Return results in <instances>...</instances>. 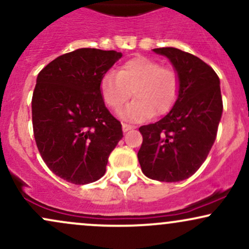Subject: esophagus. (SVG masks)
Here are the masks:
<instances>
[{
	"instance_id": "obj_1",
	"label": "esophagus",
	"mask_w": 249,
	"mask_h": 249,
	"mask_svg": "<svg viewBox=\"0 0 249 249\" xmlns=\"http://www.w3.org/2000/svg\"><path fill=\"white\" fill-rule=\"evenodd\" d=\"M122 126H123V131H124V132H127V131H130V130H132V128H134L133 125L126 124V123H123Z\"/></svg>"
}]
</instances>
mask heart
Segmentation results:
<instances>
[{"instance_id":"obj_1","label":"heart","mask_w":249,"mask_h":249,"mask_svg":"<svg viewBox=\"0 0 249 249\" xmlns=\"http://www.w3.org/2000/svg\"><path fill=\"white\" fill-rule=\"evenodd\" d=\"M180 87V75L174 68L136 56L123 63L116 73H105L99 82V92L105 105L113 111H118L133 95L136 99L123 115L142 121L153 113L162 116L170 112L179 98Z\"/></svg>"}]
</instances>
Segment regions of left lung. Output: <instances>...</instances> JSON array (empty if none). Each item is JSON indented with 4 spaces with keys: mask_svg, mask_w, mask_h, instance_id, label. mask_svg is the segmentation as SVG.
<instances>
[{
    "mask_svg": "<svg viewBox=\"0 0 249 249\" xmlns=\"http://www.w3.org/2000/svg\"><path fill=\"white\" fill-rule=\"evenodd\" d=\"M181 81L176 105L160 121L142 125L138 151L142 171L147 178L174 182L190 178L202 162L216 138L222 115L219 77L210 65L192 53L176 48H158Z\"/></svg>",
    "mask_w": 249,
    "mask_h": 249,
    "instance_id": "1",
    "label": "left lung"
}]
</instances>
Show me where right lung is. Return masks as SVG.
Masks as SVG:
<instances>
[{"label": "right lung", "mask_w": 249, "mask_h": 249, "mask_svg": "<svg viewBox=\"0 0 249 249\" xmlns=\"http://www.w3.org/2000/svg\"><path fill=\"white\" fill-rule=\"evenodd\" d=\"M122 53L82 48L57 57L37 76L31 101L39 154L59 178L85 185L104 176L107 158L123 138L99 82Z\"/></svg>", "instance_id": "right-lung-1"}]
</instances>
